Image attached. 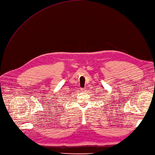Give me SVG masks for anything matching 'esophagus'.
<instances>
[{"mask_svg":"<svg viewBox=\"0 0 155 155\" xmlns=\"http://www.w3.org/2000/svg\"><path fill=\"white\" fill-rule=\"evenodd\" d=\"M81 91H84V89H83V88H81Z\"/></svg>","mask_w":155,"mask_h":155,"instance_id":"obj_1","label":"esophagus"}]
</instances>
